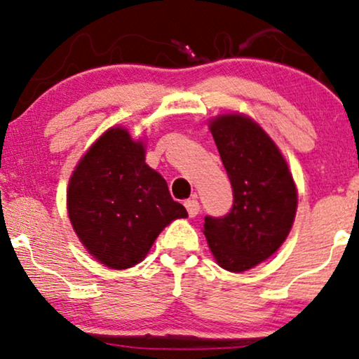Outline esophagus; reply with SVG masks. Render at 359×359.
Wrapping results in <instances>:
<instances>
[{"mask_svg": "<svg viewBox=\"0 0 359 359\" xmlns=\"http://www.w3.org/2000/svg\"><path fill=\"white\" fill-rule=\"evenodd\" d=\"M185 208H187V211H189L190 218H195V216L200 213V203H198V200H196V198L187 200V201H185Z\"/></svg>", "mask_w": 359, "mask_h": 359, "instance_id": "obj_1", "label": "esophagus"}]
</instances>
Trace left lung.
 I'll return each instance as SVG.
<instances>
[{
	"label": "left lung",
	"mask_w": 359,
	"mask_h": 359,
	"mask_svg": "<svg viewBox=\"0 0 359 359\" xmlns=\"http://www.w3.org/2000/svg\"><path fill=\"white\" fill-rule=\"evenodd\" d=\"M228 172L234 205L224 218H205L203 234L221 269L242 273L283 245L297 210V189L285 156L249 115L219 114L208 122Z\"/></svg>",
	"instance_id": "8db88e82"
}]
</instances>
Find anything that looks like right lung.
I'll list each match as a JSON object with an SVG mask.
<instances>
[{"mask_svg": "<svg viewBox=\"0 0 359 359\" xmlns=\"http://www.w3.org/2000/svg\"><path fill=\"white\" fill-rule=\"evenodd\" d=\"M144 159V141L117 125L81 156L68 182L73 231L89 255L112 270L143 262L161 231L189 216Z\"/></svg>", "mask_w": 359, "mask_h": 359, "instance_id": "add662e5", "label": "right lung"}]
</instances>
